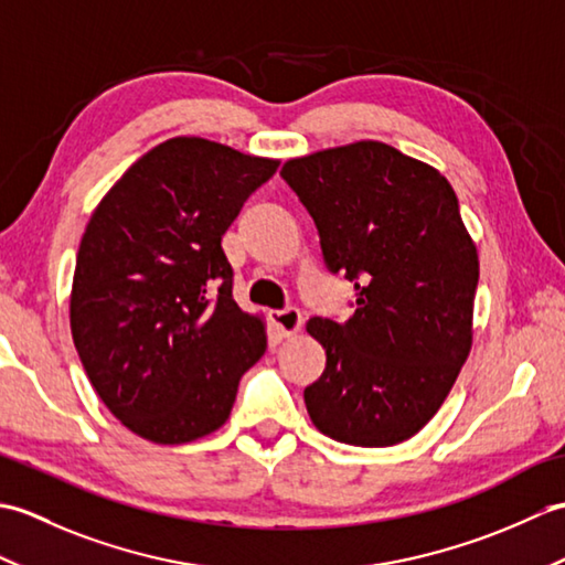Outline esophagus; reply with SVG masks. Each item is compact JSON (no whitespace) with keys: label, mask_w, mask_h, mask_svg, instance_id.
<instances>
[{"label":"esophagus","mask_w":565,"mask_h":565,"mask_svg":"<svg viewBox=\"0 0 565 565\" xmlns=\"http://www.w3.org/2000/svg\"><path fill=\"white\" fill-rule=\"evenodd\" d=\"M271 322H274V328L279 330L281 338H289V334L301 330L303 316H301V310H298V308H284V310H274Z\"/></svg>","instance_id":"1"}]
</instances>
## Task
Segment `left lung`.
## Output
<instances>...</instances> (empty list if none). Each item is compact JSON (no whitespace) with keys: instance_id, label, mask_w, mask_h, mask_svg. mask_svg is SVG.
I'll list each match as a JSON object with an SVG mask.
<instances>
[{"instance_id":"left-lung-1","label":"left lung","mask_w":565,"mask_h":565,"mask_svg":"<svg viewBox=\"0 0 565 565\" xmlns=\"http://www.w3.org/2000/svg\"><path fill=\"white\" fill-rule=\"evenodd\" d=\"M284 182L313 218L326 267L356 289L344 322L310 318L328 354L303 391L313 425L354 447L423 429L471 352L478 252L435 167L362 140L289 160Z\"/></svg>"}]
</instances>
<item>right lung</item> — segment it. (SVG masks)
Instances as JSON below:
<instances>
[{"label":"right lung","mask_w":565,"mask_h":565,"mask_svg":"<svg viewBox=\"0 0 565 565\" xmlns=\"http://www.w3.org/2000/svg\"><path fill=\"white\" fill-rule=\"evenodd\" d=\"M279 162L172 138L118 179L82 235L70 328L104 405L154 444L218 429L267 334L233 298L221 247Z\"/></svg>","instance_id":"add662e5"}]
</instances>
